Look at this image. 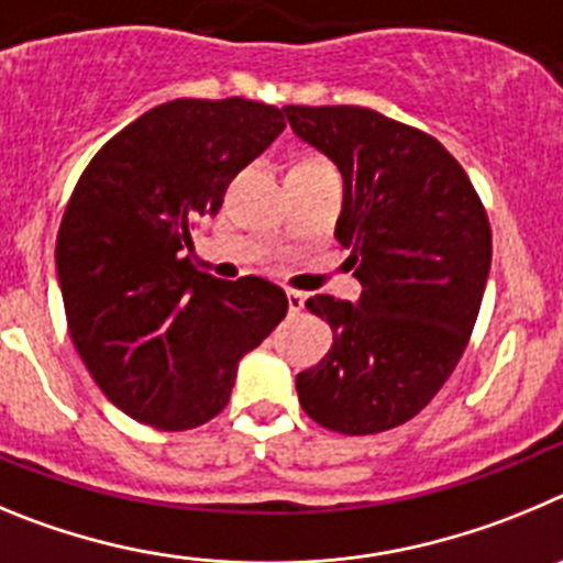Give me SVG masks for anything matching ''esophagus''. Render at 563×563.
Segmentation results:
<instances>
[{"mask_svg": "<svg viewBox=\"0 0 563 563\" xmlns=\"http://www.w3.org/2000/svg\"><path fill=\"white\" fill-rule=\"evenodd\" d=\"M286 300H288V311L300 313L302 306H306V294L294 291V288H286Z\"/></svg>", "mask_w": 563, "mask_h": 563, "instance_id": "34e87169", "label": "esophagus"}]
</instances>
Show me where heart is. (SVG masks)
<instances>
[{"label": "heart", "instance_id": "heart-1", "mask_svg": "<svg viewBox=\"0 0 563 563\" xmlns=\"http://www.w3.org/2000/svg\"><path fill=\"white\" fill-rule=\"evenodd\" d=\"M294 170H302V174H325V170H333L331 162L325 159V156H306V159H300L297 165H294Z\"/></svg>", "mask_w": 563, "mask_h": 563}]
</instances>
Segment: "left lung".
Wrapping results in <instances>:
<instances>
[{"label":"left lung","instance_id":"left-lung-1","mask_svg":"<svg viewBox=\"0 0 563 563\" xmlns=\"http://www.w3.org/2000/svg\"><path fill=\"white\" fill-rule=\"evenodd\" d=\"M294 134L342 170L336 241L358 306L313 294L331 351L297 376L311 420L339 434L401 427L432 401L468 344L490 269L477 190L427 131L362 106H283Z\"/></svg>","mask_w":563,"mask_h":563}]
</instances>
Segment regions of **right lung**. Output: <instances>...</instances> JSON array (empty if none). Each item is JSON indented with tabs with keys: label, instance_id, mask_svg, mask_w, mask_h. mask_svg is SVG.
I'll return each instance as SVG.
<instances>
[{
	"label": "right lung",
	"instance_id": "1",
	"mask_svg": "<svg viewBox=\"0 0 563 563\" xmlns=\"http://www.w3.org/2000/svg\"><path fill=\"white\" fill-rule=\"evenodd\" d=\"M286 129L277 106L179 98L114 134L75 185L55 241L75 351L118 409L185 432L227 407L238 362L286 317L263 277L199 272L201 216Z\"/></svg>",
	"mask_w": 563,
	"mask_h": 563
}]
</instances>
